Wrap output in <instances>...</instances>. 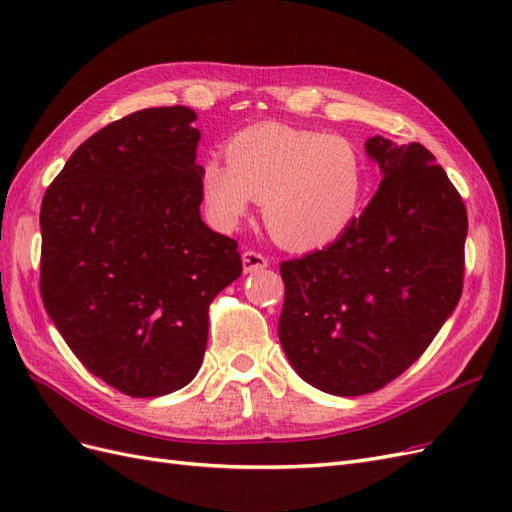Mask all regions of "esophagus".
<instances>
[{
  "mask_svg": "<svg viewBox=\"0 0 512 512\" xmlns=\"http://www.w3.org/2000/svg\"><path fill=\"white\" fill-rule=\"evenodd\" d=\"M241 262H243V273H256V271L267 269L269 265V260L258 252H243Z\"/></svg>",
  "mask_w": 512,
  "mask_h": 512,
  "instance_id": "34e87169",
  "label": "esophagus"
}]
</instances>
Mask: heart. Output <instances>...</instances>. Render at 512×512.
<instances>
[{
	"instance_id": "b5f03b06",
	"label": "heart",
	"mask_w": 512,
	"mask_h": 512,
	"mask_svg": "<svg viewBox=\"0 0 512 512\" xmlns=\"http://www.w3.org/2000/svg\"><path fill=\"white\" fill-rule=\"evenodd\" d=\"M226 158H207L200 168L209 220L224 232L258 200L277 243L312 252L342 237L363 205L367 164L342 136L258 123L230 138Z\"/></svg>"
}]
</instances>
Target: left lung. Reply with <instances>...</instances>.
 <instances>
[{"mask_svg":"<svg viewBox=\"0 0 512 512\" xmlns=\"http://www.w3.org/2000/svg\"><path fill=\"white\" fill-rule=\"evenodd\" d=\"M380 188L324 250L282 262L280 342L314 389L356 397L382 389L451 318L463 286L468 215L423 145L365 143Z\"/></svg>","mask_w":512,"mask_h":512,"instance_id":"left-lung-1","label":"left lung"}]
</instances>
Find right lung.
Instances as JSON below:
<instances>
[{"instance_id": "right-lung-1", "label": "right lung", "mask_w": 512, "mask_h": 512, "mask_svg": "<svg viewBox=\"0 0 512 512\" xmlns=\"http://www.w3.org/2000/svg\"><path fill=\"white\" fill-rule=\"evenodd\" d=\"M194 121L164 106L108 123L42 198L46 314L91 374L130 397L194 380L209 303L243 271L237 241L200 218Z\"/></svg>"}]
</instances>
